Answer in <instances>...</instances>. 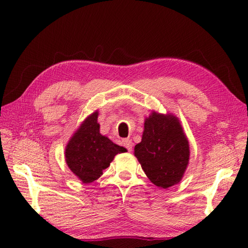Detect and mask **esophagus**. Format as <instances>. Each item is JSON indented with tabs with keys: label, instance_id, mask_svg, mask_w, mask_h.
<instances>
[{
	"label": "esophagus",
	"instance_id": "esophagus-1",
	"mask_svg": "<svg viewBox=\"0 0 248 248\" xmlns=\"http://www.w3.org/2000/svg\"><path fill=\"white\" fill-rule=\"evenodd\" d=\"M123 144H124V146L125 147V148L128 149V151H129V152L132 151V148H133V143H132V140H131L130 139L124 140H123Z\"/></svg>",
	"mask_w": 248,
	"mask_h": 248
}]
</instances>
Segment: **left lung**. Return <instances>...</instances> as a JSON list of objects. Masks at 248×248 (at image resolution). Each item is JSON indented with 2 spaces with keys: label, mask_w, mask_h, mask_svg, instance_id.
<instances>
[{
  "label": "left lung",
  "mask_w": 248,
  "mask_h": 248,
  "mask_svg": "<svg viewBox=\"0 0 248 248\" xmlns=\"http://www.w3.org/2000/svg\"><path fill=\"white\" fill-rule=\"evenodd\" d=\"M134 155L155 186L167 188L180 182L188 164L189 145L176 116L152 112L145 119Z\"/></svg>",
  "instance_id": "1"
}]
</instances>
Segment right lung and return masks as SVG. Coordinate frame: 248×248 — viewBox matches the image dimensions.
I'll list each match as a JSON object with an SVG mask.
<instances>
[{
  "label": "right lung",
  "instance_id": "add662e5",
  "mask_svg": "<svg viewBox=\"0 0 248 248\" xmlns=\"http://www.w3.org/2000/svg\"><path fill=\"white\" fill-rule=\"evenodd\" d=\"M98 110L83 121L68 141L65 159L68 167L83 183H92L101 177L114 156L127 151L100 134Z\"/></svg>",
  "mask_w": 248,
  "mask_h": 248
}]
</instances>
